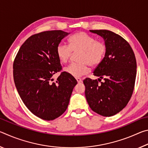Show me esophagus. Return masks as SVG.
I'll return each mask as SVG.
<instances>
[{"label": "esophagus", "mask_w": 148, "mask_h": 148, "mask_svg": "<svg viewBox=\"0 0 148 148\" xmlns=\"http://www.w3.org/2000/svg\"><path fill=\"white\" fill-rule=\"evenodd\" d=\"M76 79L77 80V82H78V83H81V82H82V79L81 78H79V77H76Z\"/></svg>", "instance_id": "34e87169"}]
</instances>
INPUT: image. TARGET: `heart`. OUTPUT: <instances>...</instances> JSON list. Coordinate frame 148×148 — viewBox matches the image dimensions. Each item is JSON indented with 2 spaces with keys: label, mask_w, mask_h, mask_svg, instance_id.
I'll return each mask as SVG.
<instances>
[{
  "label": "heart",
  "mask_w": 148,
  "mask_h": 148,
  "mask_svg": "<svg viewBox=\"0 0 148 148\" xmlns=\"http://www.w3.org/2000/svg\"><path fill=\"white\" fill-rule=\"evenodd\" d=\"M107 51L105 42L97 40L94 36L84 32H78L69 38V46L59 44L57 47V55L62 63L69 61L72 53H79L77 56L78 62H74L66 67L64 71L75 77L87 74L89 67L97 66L104 59Z\"/></svg>",
  "instance_id": "obj_1"
}]
</instances>
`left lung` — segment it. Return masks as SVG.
Instances as JSON below:
<instances>
[{
	"mask_svg": "<svg viewBox=\"0 0 148 148\" xmlns=\"http://www.w3.org/2000/svg\"><path fill=\"white\" fill-rule=\"evenodd\" d=\"M104 38L107 51L103 61L94 70L100 78L84 80L85 95L92 111L102 116L119 113L128 104L134 91L136 61L128 42L108 30H90ZM103 79L104 81L98 82Z\"/></svg>",
	"mask_w": 148,
	"mask_h": 148,
	"instance_id": "obj_1",
	"label": "left lung"
}]
</instances>
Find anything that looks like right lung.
Wrapping results in <instances>:
<instances>
[{"mask_svg":"<svg viewBox=\"0 0 148 148\" xmlns=\"http://www.w3.org/2000/svg\"><path fill=\"white\" fill-rule=\"evenodd\" d=\"M68 32L56 30L32 35L22 44L14 59L13 75L17 92L30 111L39 118L51 121L67 109L77 81L61 71L57 47Z\"/></svg>","mask_w":148,"mask_h":148,"instance_id":"1","label":"right lung"}]
</instances>
